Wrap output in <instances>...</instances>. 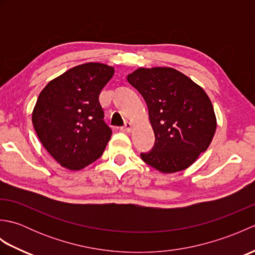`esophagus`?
<instances>
[{
    "instance_id": "obj_1",
    "label": "esophagus",
    "mask_w": 255,
    "mask_h": 255,
    "mask_svg": "<svg viewBox=\"0 0 255 255\" xmlns=\"http://www.w3.org/2000/svg\"><path fill=\"white\" fill-rule=\"evenodd\" d=\"M132 124L131 123H126L125 124V126L124 127H122V130L124 131V132H131V130H132Z\"/></svg>"
}]
</instances>
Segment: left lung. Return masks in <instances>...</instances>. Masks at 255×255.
Returning a JSON list of instances; mask_svg holds the SVG:
<instances>
[{"label": "left lung", "instance_id": "obj_1", "mask_svg": "<svg viewBox=\"0 0 255 255\" xmlns=\"http://www.w3.org/2000/svg\"><path fill=\"white\" fill-rule=\"evenodd\" d=\"M127 81L147 103L155 137L141 159L162 173L187 169L207 150L217 127L208 95L173 68H139Z\"/></svg>", "mask_w": 255, "mask_h": 255}]
</instances>
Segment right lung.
Segmentation results:
<instances>
[{
    "instance_id": "1",
    "label": "right lung",
    "mask_w": 255,
    "mask_h": 255,
    "mask_svg": "<svg viewBox=\"0 0 255 255\" xmlns=\"http://www.w3.org/2000/svg\"><path fill=\"white\" fill-rule=\"evenodd\" d=\"M115 70L89 62L69 69L40 92L31 115L38 138L61 166L79 171L104 152L112 129L103 121L102 89Z\"/></svg>"
}]
</instances>
